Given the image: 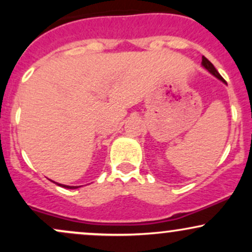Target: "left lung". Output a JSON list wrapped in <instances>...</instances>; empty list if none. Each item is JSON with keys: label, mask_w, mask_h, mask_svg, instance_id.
Returning <instances> with one entry per match:
<instances>
[{"label": "left lung", "mask_w": 252, "mask_h": 252, "mask_svg": "<svg viewBox=\"0 0 252 252\" xmlns=\"http://www.w3.org/2000/svg\"><path fill=\"white\" fill-rule=\"evenodd\" d=\"M201 66L205 68V70L209 71L210 73L212 74V76H215L217 79H219V80H220V82H222L224 84H226V82H225V80H224V78H222L220 74H219V72L216 70V67H215V66H213V63H211L209 59H206V58H205V57H202Z\"/></svg>", "instance_id": "obj_1"}]
</instances>
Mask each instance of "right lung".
Wrapping results in <instances>:
<instances>
[{"instance_id":"1","label":"right lung","mask_w":252,"mask_h":252,"mask_svg":"<svg viewBox=\"0 0 252 252\" xmlns=\"http://www.w3.org/2000/svg\"><path fill=\"white\" fill-rule=\"evenodd\" d=\"M51 181H52V180H51ZM52 182H54V181H52ZM54 184H57L58 186H62V187H63V189H78V187H80V186H67V185L59 184V182H54Z\"/></svg>"}]
</instances>
